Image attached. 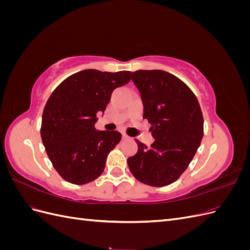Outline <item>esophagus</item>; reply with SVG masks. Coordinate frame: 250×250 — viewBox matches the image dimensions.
Masks as SVG:
<instances>
[{
  "label": "esophagus",
  "instance_id": "obj_1",
  "mask_svg": "<svg viewBox=\"0 0 250 250\" xmlns=\"http://www.w3.org/2000/svg\"><path fill=\"white\" fill-rule=\"evenodd\" d=\"M122 139L123 140H128V139H129V137H128V135H126V134H123L122 135Z\"/></svg>",
  "mask_w": 250,
  "mask_h": 250
}]
</instances>
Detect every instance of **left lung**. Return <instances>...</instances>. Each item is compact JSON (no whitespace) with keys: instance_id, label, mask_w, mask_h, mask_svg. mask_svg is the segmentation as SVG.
<instances>
[{"instance_id":"obj_1","label":"left lung","mask_w":250,"mask_h":250,"mask_svg":"<svg viewBox=\"0 0 250 250\" xmlns=\"http://www.w3.org/2000/svg\"><path fill=\"white\" fill-rule=\"evenodd\" d=\"M155 141L148 148L135 140L138 153L128 157L132 175L151 187L173 184L183 174L199 148L203 116L197 98L185 82L162 70L132 74Z\"/></svg>"}]
</instances>
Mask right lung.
<instances>
[{"instance_id":"right-lung-1","label":"right lung","mask_w":250,"mask_h":250,"mask_svg":"<svg viewBox=\"0 0 250 250\" xmlns=\"http://www.w3.org/2000/svg\"><path fill=\"white\" fill-rule=\"evenodd\" d=\"M130 79L129 71L89 69L71 75L51 94L42 111V141L53 167L67 183L85 185L104 171L122 135L96 130L97 113L106 109L113 89Z\"/></svg>"}]
</instances>
